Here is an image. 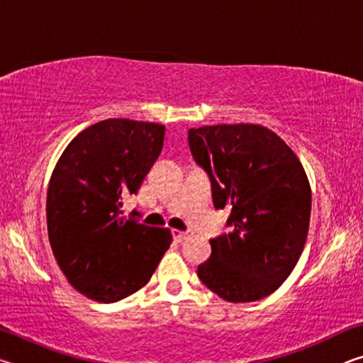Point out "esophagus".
<instances>
[{
    "instance_id": "obj_1",
    "label": "esophagus",
    "mask_w": 363,
    "mask_h": 363,
    "mask_svg": "<svg viewBox=\"0 0 363 363\" xmlns=\"http://www.w3.org/2000/svg\"><path fill=\"white\" fill-rule=\"evenodd\" d=\"M189 237H192V232L190 230H186V232H181V230H173V238L176 242H184V240H187Z\"/></svg>"
}]
</instances>
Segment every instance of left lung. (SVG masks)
I'll use <instances>...</instances> for the list:
<instances>
[{
  "mask_svg": "<svg viewBox=\"0 0 363 363\" xmlns=\"http://www.w3.org/2000/svg\"><path fill=\"white\" fill-rule=\"evenodd\" d=\"M195 162L211 181L216 210L229 208L230 232L211 238L200 280L229 303H251L284 284L303 253L311 186L294 152L266 126L189 130Z\"/></svg>",
  "mask_w": 363,
  "mask_h": 363,
  "instance_id": "left-lung-1",
  "label": "left lung"
}]
</instances>
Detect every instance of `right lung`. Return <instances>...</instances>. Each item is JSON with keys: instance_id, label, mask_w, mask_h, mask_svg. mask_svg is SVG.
Instances as JSON below:
<instances>
[{"instance_id": "add662e5", "label": "right lung", "mask_w": 363, "mask_h": 363, "mask_svg": "<svg viewBox=\"0 0 363 363\" xmlns=\"http://www.w3.org/2000/svg\"><path fill=\"white\" fill-rule=\"evenodd\" d=\"M164 126L108 118L67 145L48 187L52 253L86 298L115 303L150 280L173 242L169 229L121 216L123 196L138 194L162 152Z\"/></svg>"}]
</instances>
